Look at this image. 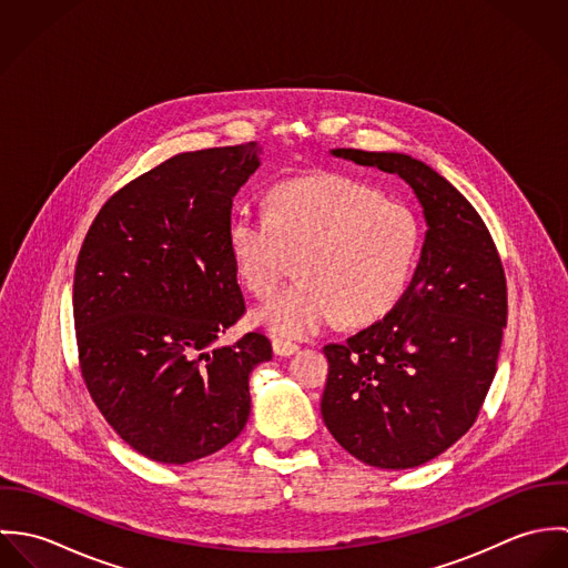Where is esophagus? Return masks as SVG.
I'll return each instance as SVG.
<instances>
[{
    "instance_id": "esophagus-1",
    "label": "esophagus",
    "mask_w": 568,
    "mask_h": 568,
    "mask_svg": "<svg viewBox=\"0 0 568 568\" xmlns=\"http://www.w3.org/2000/svg\"><path fill=\"white\" fill-rule=\"evenodd\" d=\"M271 345H273L275 356H291V354H295V352L300 349V345H297V343H291V341H286V338H277V336H273V338H271Z\"/></svg>"
}]
</instances>
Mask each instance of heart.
<instances>
[{"mask_svg":"<svg viewBox=\"0 0 568 568\" xmlns=\"http://www.w3.org/2000/svg\"><path fill=\"white\" fill-rule=\"evenodd\" d=\"M244 286L275 293L297 260L300 280L253 313L282 336H308L338 317L363 325L387 315L410 282L422 225L415 210L372 185L311 174L275 185L266 214L236 212L227 230Z\"/></svg>","mask_w":568,"mask_h":568,"instance_id":"1","label":"heart"}]
</instances>
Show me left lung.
Listing matches in <instances>:
<instances>
[{
  "label": "left lung",
  "mask_w": 568,
  "mask_h": 568,
  "mask_svg": "<svg viewBox=\"0 0 568 568\" xmlns=\"http://www.w3.org/2000/svg\"><path fill=\"white\" fill-rule=\"evenodd\" d=\"M332 155L405 179L428 230L394 311L325 345L322 415L363 464L415 468L466 435L484 406L507 324L505 271L477 210L430 165L403 153Z\"/></svg>",
  "instance_id": "8db88e82"
}]
</instances>
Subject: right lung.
Wrapping results in <instances>:
<instances>
[{
  "instance_id": "add662e5",
  "label": "right lung",
  "mask_w": 568,
  "mask_h": 568,
  "mask_svg": "<svg viewBox=\"0 0 568 568\" xmlns=\"http://www.w3.org/2000/svg\"><path fill=\"white\" fill-rule=\"evenodd\" d=\"M257 142L181 153L120 187L74 271V327L89 396L140 455L190 464L243 433L248 374L273 356L244 315L227 230L257 170Z\"/></svg>"
}]
</instances>
